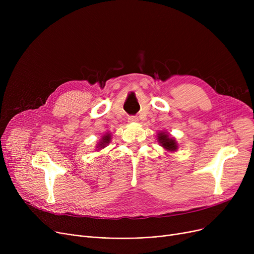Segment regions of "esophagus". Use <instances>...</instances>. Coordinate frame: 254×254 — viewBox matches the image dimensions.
<instances>
[{
    "instance_id": "obj_1",
    "label": "esophagus",
    "mask_w": 254,
    "mask_h": 254,
    "mask_svg": "<svg viewBox=\"0 0 254 254\" xmlns=\"http://www.w3.org/2000/svg\"><path fill=\"white\" fill-rule=\"evenodd\" d=\"M127 120L129 123H136V122H138V117L137 116H128Z\"/></svg>"
}]
</instances>
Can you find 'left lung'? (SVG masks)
Instances as JSON below:
<instances>
[{"mask_svg":"<svg viewBox=\"0 0 254 254\" xmlns=\"http://www.w3.org/2000/svg\"><path fill=\"white\" fill-rule=\"evenodd\" d=\"M158 142L162 144L164 148L170 150V151H174L177 149V143L175 140H173L172 138H169V136L165 132H159L158 134Z\"/></svg>","mask_w":254,"mask_h":254,"instance_id":"8db88e82","label":"left lung"}]
</instances>
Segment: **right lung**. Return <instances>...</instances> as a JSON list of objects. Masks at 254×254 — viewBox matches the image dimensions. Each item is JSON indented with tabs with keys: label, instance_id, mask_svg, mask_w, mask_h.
I'll return each instance as SVG.
<instances>
[{
	"label": "right lung",
	"instance_id": "right-lung-1",
	"mask_svg": "<svg viewBox=\"0 0 254 254\" xmlns=\"http://www.w3.org/2000/svg\"><path fill=\"white\" fill-rule=\"evenodd\" d=\"M110 137H111V136H110L109 134H108V135H106V136H104V137H103V139H102V142L99 144V147H101V148L103 147V148H104V147H105V145H106V144H108V143L110 142V139H111Z\"/></svg>",
	"mask_w": 254,
	"mask_h": 254
}]
</instances>
